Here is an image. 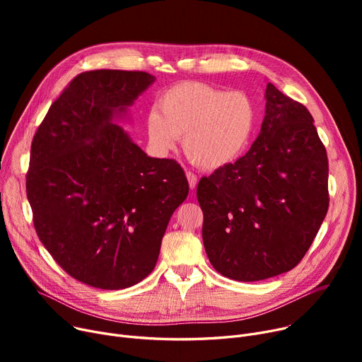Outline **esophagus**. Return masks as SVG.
I'll list each match as a JSON object with an SVG mask.
<instances>
[{
	"label": "esophagus",
	"mask_w": 362,
	"mask_h": 362,
	"mask_svg": "<svg viewBox=\"0 0 362 362\" xmlns=\"http://www.w3.org/2000/svg\"><path fill=\"white\" fill-rule=\"evenodd\" d=\"M186 177H187V182H189V187H191L194 191L195 186H197V182H198L197 176L192 173V171H186Z\"/></svg>",
	"instance_id": "obj_1"
}]
</instances>
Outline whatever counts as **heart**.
Wrapping results in <instances>:
<instances>
[{
    "mask_svg": "<svg viewBox=\"0 0 362 362\" xmlns=\"http://www.w3.org/2000/svg\"><path fill=\"white\" fill-rule=\"evenodd\" d=\"M255 107L248 95L202 82L168 88L146 117V135L157 156H167L183 136V151L195 165L217 170L235 163L250 145Z\"/></svg>",
    "mask_w": 362,
    "mask_h": 362,
    "instance_id": "heart-1",
    "label": "heart"
}]
</instances>
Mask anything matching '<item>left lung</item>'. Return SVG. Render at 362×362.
<instances>
[{
  "label": "left lung",
  "instance_id": "8db88e82",
  "mask_svg": "<svg viewBox=\"0 0 362 362\" xmlns=\"http://www.w3.org/2000/svg\"><path fill=\"white\" fill-rule=\"evenodd\" d=\"M310 111L265 89V116L251 149L198 183L202 240L213 267L258 281L296 267L329 208V161Z\"/></svg>",
  "mask_w": 362,
  "mask_h": 362
}]
</instances>
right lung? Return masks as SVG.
I'll return each mask as SVG.
<instances>
[{
    "instance_id": "1",
    "label": "right lung",
    "mask_w": 362,
    "mask_h": 362,
    "mask_svg": "<svg viewBox=\"0 0 362 362\" xmlns=\"http://www.w3.org/2000/svg\"><path fill=\"white\" fill-rule=\"evenodd\" d=\"M154 82L145 71L81 73L32 141L35 230L55 262L92 288L126 289L154 270L170 217L189 194L175 160L148 157L116 123Z\"/></svg>"
}]
</instances>
